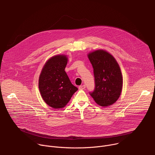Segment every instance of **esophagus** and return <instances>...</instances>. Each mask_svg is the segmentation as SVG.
<instances>
[{"instance_id": "1", "label": "esophagus", "mask_w": 155, "mask_h": 155, "mask_svg": "<svg viewBox=\"0 0 155 155\" xmlns=\"http://www.w3.org/2000/svg\"><path fill=\"white\" fill-rule=\"evenodd\" d=\"M85 87H86V86H85L84 84L80 85V86H79V87H78V88H79L80 90H84V89H85Z\"/></svg>"}]
</instances>
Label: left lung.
Masks as SVG:
<instances>
[{"instance_id": "obj_1", "label": "left lung", "mask_w": 155, "mask_h": 155, "mask_svg": "<svg viewBox=\"0 0 155 155\" xmlns=\"http://www.w3.org/2000/svg\"><path fill=\"white\" fill-rule=\"evenodd\" d=\"M93 68L95 87L90 94L100 106L114 104L120 97L123 77L114 57L105 50H98L88 54Z\"/></svg>"}]
</instances>
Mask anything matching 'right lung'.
Listing matches in <instances>:
<instances>
[{
  "mask_svg": "<svg viewBox=\"0 0 155 155\" xmlns=\"http://www.w3.org/2000/svg\"><path fill=\"white\" fill-rule=\"evenodd\" d=\"M67 63L66 56H54L44 65L39 77L38 87L41 97L56 109L64 107L78 90L64 71Z\"/></svg>",
  "mask_w": 155,
  "mask_h": 155,
  "instance_id": "add662e5",
  "label": "right lung"
}]
</instances>
